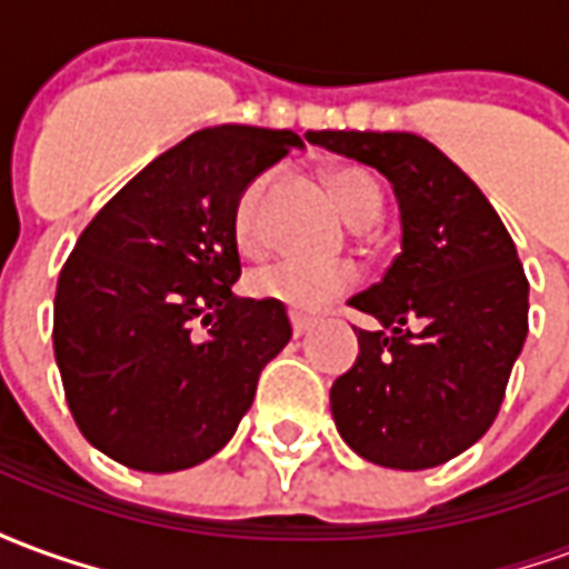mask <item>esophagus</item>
<instances>
[{
    "instance_id": "34e87169",
    "label": "esophagus",
    "mask_w": 569,
    "mask_h": 569,
    "mask_svg": "<svg viewBox=\"0 0 569 569\" xmlns=\"http://www.w3.org/2000/svg\"><path fill=\"white\" fill-rule=\"evenodd\" d=\"M310 329H313V322L305 320V317H292V335H296V338H301V335H308Z\"/></svg>"
}]
</instances>
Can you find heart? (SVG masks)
I'll use <instances>...</instances> for the list:
<instances>
[{"label":"heart","mask_w":569,"mask_h":569,"mask_svg":"<svg viewBox=\"0 0 569 569\" xmlns=\"http://www.w3.org/2000/svg\"><path fill=\"white\" fill-rule=\"evenodd\" d=\"M273 182V173L256 176L234 203L231 228L240 249L261 247V210H264V194ZM335 203L341 207L347 222L357 228H369L381 219L383 198L378 182L359 167H335L326 176ZM359 283V273L353 264H305V261H271L249 271L247 289L249 296L259 301H271L292 313H317L329 308L332 301L353 292Z\"/></svg>","instance_id":"1"}]
</instances>
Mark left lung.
Segmentation results:
<instances>
[{
    "instance_id": "1",
    "label": "left lung",
    "mask_w": 569,
    "mask_h": 569,
    "mask_svg": "<svg viewBox=\"0 0 569 569\" xmlns=\"http://www.w3.org/2000/svg\"><path fill=\"white\" fill-rule=\"evenodd\" d=\"M308 140L381 170L402 210V252L381 283L347 301L393 335L353 326L359 357L329 393L335 427L387 469L448 463L500 415L527 338L512 237L481 188L418 133L317 130Z\"/></svg>"
}]
</instances>
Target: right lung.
Instances as JSON below:
<instances>
[{
    "instance_id": "obj_1",
    "label": "right lung",
    "mask_w": 569,
    "mask_h": 569,
    "mask_svg": "<svg viewBox=\"0 0 569 569\" xmlns=\"http://www.w3.org/2000/svg\"><path fill=\"white\" fill-rule=\"evenodd\" d=\"M296 146L292 130H198L76 240L57 280L54 357L81 436L106 457L176 472L234 436L292 326L280 305L231 292V216L240 191Z\"/></svg>"
}]
</instances>
